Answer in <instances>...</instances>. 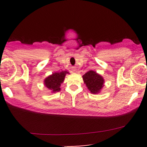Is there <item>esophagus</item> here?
Returning a JSON list of instances; mask_svg holds the SVG:
<instances>
[{
    "instance_id": "esophagus-1",
    "label": "esophagus",
    "mask_w": 147,
    "mask_h": 147,
    "mask_svg": "<svg viewBox=\"0 0 147 147\" xmlns=\"http://www.w3.org/2000/svg\"><path fill=\"white\" fill-rule=\"evenodd\" d=\"M76 71V70H75V69H73V70H72V72H75Z\"/></svg>"
}]
</instances>
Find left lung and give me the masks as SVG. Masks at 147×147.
I'll return each mask as SVG.
<instances>
[{"label":"left lung","mask_w":147,"mask_h":147,"mask_svg":"<svg viewBox=\"0 0 147 147\" xmlns=\"http://www.w3.org/2000/svg\"><path fill=\"white\" fill-rule=\"evenodd\" d=\"M82 77L84 83L91 93H98L104 86V79L95 71L90 70L83 75Z\"/></svg>","instance_id":"8db88e82"}]
</instances>
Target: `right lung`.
Wrapping results in <instances>:
<instances>
[{
  "label": "right lung",
  "mask_w": 147,
  "mask_h": 147,
  "mask_svg": "<svg viewBox=\"0 0 147 147\" xmlns=\"http://www.w3.org/2000/svg\"><path fill=\"white\" fill-rule=\"evenodd\" d=\"M67 73V71H61L60 72H55L52 75L49 76L45 79V86L48 89L51 90L52 92H56L60 91L61 84L63 83L65 76Z\"/></svg>",
  "instance_id": "add662e5"
}]
</instances>
